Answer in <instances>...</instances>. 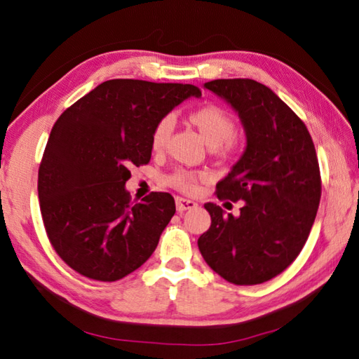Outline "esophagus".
I'll return each mask as SVG.
<instances>
[{
    "label": "esophagus",
    "mask_w": 359,
    "mask_h": 359,
    "mask_svg": "<svg viewBox=\"0 0 359 359\" xmlns=\"http://www.w3.org/2000/svg\"><path fill=\"white\" fill-rule=\"evenodd\" d=\"M175 207H177V211H187L197 207V202L191 201V199H185V197H177L175 199Z\"/></svg>",
    "instance_id": "1"
}]
</instances>
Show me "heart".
<instances>
[{
	"instance_id": "obj_1",
	"label": "heart",
	"mask_w": 359,
	"mask_h": 359,
	"mask_svg": "<svg viewBox=\"0 0 359 359\" xmlns=\"http://www.w3.org/2000/svg\"><path fill=\"white\" fill-rule=\"evenodd\" d=\"M188 123L193 128H196V131L201 134L205 143L208 144L211 149H217L219 152H226L233 151L234 148V129L236 123L234 118L230 112L226 109L220 108V106L216 104H207V106H201L194 111L188 114ZM172 131V120L170 117H165L158 121L156 125L154 131H152L151 137V144L152 149L160 151L165 148V144L170 139ZM202 179L201 174L196 172H189V171H175L168 182L175 188L182 189V191L191 193L197 188V182Z\"/></svg>"
}]
</instances>
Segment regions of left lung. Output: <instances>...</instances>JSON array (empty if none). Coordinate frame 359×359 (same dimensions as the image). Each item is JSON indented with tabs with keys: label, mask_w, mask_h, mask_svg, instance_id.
I'll use <instances>...</instances> for the list:
<instances>
[{
	"label": "left lung",
	"mask_w": 359,
	"mask_h": 359,
	"mask_svg": "<svg viewBox=\"0 0 359 359\" xmlns=\"http://www.w3.org/2000/svg\"><path fill=\"white\" fill-rule=\"evenodd\" d=\"M205 89L238 114L247 144L219 199L243 201L239 216L205 203L211 226L197 245L212 271L236 285H255L292 264L310 234L321 199L315 144L306 125L262 83L212 80Z\"/></svg>",
	"instance_id": "8db88e82"
}]
</instances>
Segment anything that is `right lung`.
I'll return each instance as SVG.
<instances>
[{"label": "right lung", "mask_w": 359, "mask_h": 359, "mask_svg": "<svg viewBox=\"0 0 359 359\" xmlns=\"http://www.w3.org/2000/svg\"><path fill=\"white\" fill-rule=\"evenodd\" d=\"M202 93L193 85L108 80L67 108L53 125L38 171L46 233L80 274L112 282L154 253L175 212L170 193L129 199V168L148 163L156 125Z\"/></svg>", "instance_id": "right-lung-1"}]
</instances>
